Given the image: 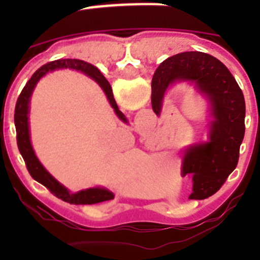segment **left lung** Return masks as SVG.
<instances>
[{
	"label": "left lung",
	"instance_id": "8db88e82",
	"mask_svg": "<svg viewBox=\"0 0 260 260\" xmlns=\"http://www.w3.org/2000/svg\"><path fill=\"white\" fill-rule=\"evenodd\" d=\"M187 82L210 105L207 141L186 147L182 176H192L190 199H206L220 190L236 169L245 135V98L228 68L207 53L183 52L162 61L152 77V109L160 116L164 96L174 83Z\"/></svg>",
	"mask_w": 260,
	"mask_h": 260
}]
</instances>
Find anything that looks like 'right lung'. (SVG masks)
I'll list each match as a JSON object with an SVG mask.
<instances>
[{
  "label": "right lung",
  "instance_id": "right-lung-1",
  "mask_svg": "<svg viewBox=\"0 0 260 260\" xmlns=\"http://www.w3.org/2000/svg\"><path fill=\"white\" fill-rule=\"evenodd\" d=\"M59 69H71V70L80 71L84 75L95 80L96 83L102 87L105 95H107L108 102L110 103V107L113 108L117 117L122 122L127 123V118L118 109V105H117L116 100H114L109 82L105 79L104 75L102 74V71L99 70L96 66L91 65V63L86 61H82V59H57V61L48 62L47 65H43L39 70H36L31 77V79L26 83L24 88L22 89L19 98H18L17 104H15V113H14V123H15V128H17V143L19 152L24 162H26L27 171L31 174L32 178L40 182L41 185H44L53 195H56L57 198L62 199L63 202H68L70 204H96L105 201H110V199L114 198V194L108 189H105V187H89V189L80 190V191L77 192L69 191L65 186L59 183L43 167V164L39 161L38 156L35 155V151L32 148L28 122L29 100H31L32 92H34L36 84H38V82L41 78L47 75L48 73H50V71L59 70Z\"/></svg>",
  "mask_w": 260,
  "mask_h": 260
}]
</instances>
